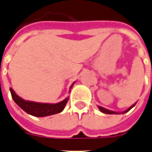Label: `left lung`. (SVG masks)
<instances>
[{"instance_id":"obj_1","label":"left lung","mask_w":152,"mask_h":152,"mask_svg":"<svg viewBox=\"0 0 152 152\" xmlns=\"http://www.w3.org/2000/svg\"><path fill=\"white\" fill-rule=\"evenodd\" d=\"M135 105H136V102L134 103V105L131 106L130 107H129L127 110H125V111H124V112H114V111H111V110L106 109V108H104V107H100V106H98V107H99V109L100 110V111H101V112H103V113H105V114H124V113H126V112H129L130 109L133 108V107H134Z\"/></svg>"}]
</instances>
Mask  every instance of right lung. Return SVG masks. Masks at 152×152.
<instances>
[{
  "label": "right lung",
  "instance_id": "1",
  "mask_svg": "<svg viewBox=\"0 0 152 152\" xmlns=\"http://www.w3.org/2000/svg\"><path fill=\"white\" fill-rule=\"evenodd\" d=\"M75 82L71 86L70 89L72 88ZM10 90L11 93L12 99L15 101V103L28 114L31 115L33 116H37V117L48 116V115H51L57 114V113L63 112L66 102L69 99L67 97L65 99H63V101L58 103H43V102H32V101L24 100L23 99L20 98L15 94V90L12 88H10Z\"/></svg>",
  "mask_w": 152,
  "mask_h": 152
}]
</instances>
